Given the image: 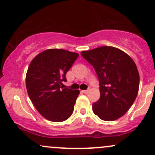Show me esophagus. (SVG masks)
Masks as SVG:
<instances>
[{"instance_id":"1","label":"esophagus","mask_w":155,"mask_h":155,"mask_svg":"<svg viewBox=\"0 0 155 155\" xmlns=\"http://www.w3.org/2000/svg\"><path fill=\"white\" fill-rule=\"evenodd\" d=\"M84 93H87L88 92H90V89H88V90H83L82 91Z\"/></svg>"}]
</instances>
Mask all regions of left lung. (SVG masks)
<instances>
[{
  "instance_id": "1",
  "label": "left lung",
  "mask_w": 155,
  "mask_h": 155,
  "mask_svg": "<svg viewBox=\"0 0 155 155\" xmlns=\"http://www.w3.org/2000/svg\"><path fill=\"white\" fill-rule=\"evenodd\" d=\"M81 54L94 67L100 83V99L92 104L94 114L104 121L120 118L138 95L139 74L135 62L127 53L109 46Z\"/></svg>"
}]
</instances>
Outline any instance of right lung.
Masks as SVG:
<instances>
[{
    "instance_id": "right-lung-1",
    "label": "right lung",
    "mask_w": 155,
    "mask_h": 155,
    "mask_svg": "<svg viewBox=\"0 0 155 155\" xmlns=\"http://www.w3.org/2000/svg\"><path fill=\"white\" fill-rule=\"evenodd\" d=\"M79 54L61 49L39 53L30 63L25 82L28 96L41 114L51 122L71 116L79 90L63 88L65 74Z\"/></svg>"
}]
</instances>
